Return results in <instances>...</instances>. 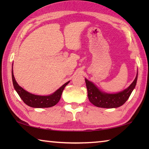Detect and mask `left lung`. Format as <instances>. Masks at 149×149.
Listing matches in <instances>:
<instances>
[{
  "label": "left lung",
  "instance_id": "8db88e82",
  "mask_svg": "<svg viewBox=\"0 0 149 149\" xmlns=\"http://www.w3.org/2000/svg\"><path fill=\"white\" fill-rule=\"evenodd\" d=\"M138 79V73L135 79L127 89L115 94H108L100 91L91 82L85 79L88 90V97L90 102L97 107L104 108H115L122 106L136 86Z\"/></svg>",
  "mask_w": 149,
  "mask_h": 149
}]
</instances>
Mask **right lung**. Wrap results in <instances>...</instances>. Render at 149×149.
Wrapping results in <instances>:
<instances>
[{
  "mask_svg": "<svg viewBox=\"0 0 149 149\" xmlns=\"http://www.w3.org/2000/svg\"><path fill=\"white\" fill-rule=\"evenodd\" d=\"M12 80L14 88L17 91L18 95L24 101V102L27 106L36 108H42V107H50L55 106L61 99L63 91L65 87L67 85L69 82L64 84L59 89L56 91L54 93L49 96H40L31 94L27 91L24 90L17 84L13 72L12 68Z\"/></svg>",
  "mask_w": 149,
  "mask_h": 149,
  "instance_id": "obj_1",
  "label": "right lung"
}]
</instances>
